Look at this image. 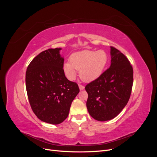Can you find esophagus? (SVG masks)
Wrapping results in <instances>:
<instances>
[{
    "label": "esophagus",
    "mask_w": 157,
    "mask_h": 157,
    "mask_svg": "<svg viewBox=\"0 0 157 157\" xmlns=\"http://www.w3.org/2000/svg\"><path fill=\"white\" fill-rule=\"evenodd\" d=\"M78 86H79V88H80V90H82L84 89V86H83V85H82V84H79Z\"/></svg>",
    "instance_id": "34e87169"
}]
</instances>
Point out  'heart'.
<instances>
[{
    "mask_svg": "<svg viewBox=\"0 0 157 157\" xmlns=\"http://www.w3.org/2000/svg\"><path fill=\"white\" fill-rule=\"evenodd\" d=\"M107 61L108 56L103 50L80 51L71 56L70 62L63 64V71L70 80L75 78L77 70L82 80L91 82L102 75Z\"/></svg>",
    "mask_w": 157,
    "mask_h": 157,
    "instance_id": "b5f03b06",
    "label": "heart"
}]
</instances>
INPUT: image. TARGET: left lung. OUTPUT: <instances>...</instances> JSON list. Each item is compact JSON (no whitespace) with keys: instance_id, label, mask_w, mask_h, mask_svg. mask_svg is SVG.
Returning <instances> with one entry per match:
<instances>
[{"instance_id":"1","label":"left lung","mask_w":157,"mask_h":157,"mask_svg":"<svg viewBox=\"0 0 157 157\" xmlns=\"http://www.w3.org/2000/svg\"><path fill=\"white\" fill-rule=\"evenodd\" d=\"M111 64L97 79L87 84L88 113L99 121L111 120L129 101L133 86L132 66L122 52L111 46Z\"/></svg>"}]
</instances>
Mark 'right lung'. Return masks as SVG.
I'll list each match as a JSON object with an SVG mask.
<instances>
[{"label":"right lung","instance_id":"right-lung-1","mask_svg":"<svg viewBox=\"0 0 157 157\" xmlns=\"http://www.w3.org/2000/svg\"><path fill=\"white\" fill-rule=\"evenodd\" d=\"M61 48L42 52L28 65L25 84L32 110L42 121L52 124L63 122L71 103L78 94V84L69 80L63 71Z\"/></svg>","mask_w":157,"mask_h":157}]
</instances>
